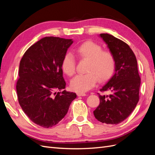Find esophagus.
I'll use <instances>...</instances> for the list:
<instances>
[{
  "label": "esophagus",
  "mask_w": 155,
  "mask_h": 155,
  "mask_svg": "<svg viewBox=\"0 0 155 155\" xmlns=\"http://www.w3.org/2000/svg\"><path fill=\"white\" fill-rule=\"evenodd\" d=\"M77 95H78V96H85L86 94L85 93H81V92H78Z\"/></svg>",
  "instance_id": "1"
}]
</instances>
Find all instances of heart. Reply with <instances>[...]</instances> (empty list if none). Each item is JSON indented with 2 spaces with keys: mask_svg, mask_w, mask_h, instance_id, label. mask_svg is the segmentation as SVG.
Wrapping results in <instances>:
<instances>
[{
  "mask_svg": "<svg viewBox=\"0 0 155 155\" xmlns=\"http://www.w3.org/2000/svg\"><path fill=\"white\" fill-rule=\"evenodd\" d=\"M80 59L88 60L87 72L79 74L70 81V88L74 91L85 92L95 86L97 81H105L113 74L116 67L115 58L110 51L102 50L101 46L88 41L79 45L76 50ZM76 61L72 54L68 52L63 56L61 68L68 76L76 72Z\"/></svg>",
  "mask_w": 155,
  "mask_h": 155,
  "instance_id": "b5f03b06",
  "label": "heart"
}]
</instances>
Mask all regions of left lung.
Returning <instances> with one entry per match:
<instances>
[{"mask_svg":"<svg viewBox=\"0 0 155 155\" xmlns=\"http://www.w3.org/2000/svg\"><path fill=\"white\" fill-rule=\"evenodd\" d=\"M113 54L116 60L115 73L100 91L108 92L107 95L97 93L100 105L94 115L101 123L118 124L133 111L139 101L140 77L137 60L129 46L113 35L101 34Z\"/></svg>","mask_w":155,"mask_h":155,"instance_id":"8db88e82","label":"left lung"}]
</instances>
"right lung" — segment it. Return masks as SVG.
<instances>
[{"instance_id": "right-lung-1", "label": "right lung", "mask_w": 155, "mask_h": 155, "mask_svg": "<svg viewBox=\"0 0 155 155\" xmlns=\"http://www.w3.org/2000/svg\"><path fill=\"white\" fill-rule=\"evenodd\" d=\"M72 43V39L45 37L31 45L20 61L16 84L18 103L33 122L44 128L57 125L76 98V93L60 92L66 87L62 59Z\"/></svg>"}]
</instances>
